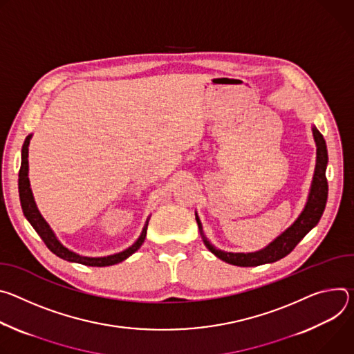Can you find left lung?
Segmentation results:
<instances>
[{
	"label": "left lung",
	"mask_w": 354,
	"mask_h": 354,
	"mask_svg": "<svg viewBox=\"0 0 354 354\" xmlns=\"http://www.w3.org/2000/svg\"><path fill=\"white\" fill-rule=\"evenodd\" d=\"M312 133L317 143V166H315V173H313V180L310 184L308 201L305 204L304 211L297 218V221L287 230H284L280 236L274 239L268 246L253 253H229V252L219 250L214 248L209 243V241L205 238L201 221L197 215H195V219H197V223H198L200 234L205 246L218 259L229 264L241 266V267H253V266L277 261L286 257L288 253H291L292 249L302 241L305 234L319 222L328 200V180H326L328 149H326V142L322 133L315 127L312 128Z\"/></svg>",
	"instance_id": "left-lung-1"
}]
</instances>
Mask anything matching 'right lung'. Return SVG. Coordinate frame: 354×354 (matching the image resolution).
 I'll list each match as a JSON object with an SVG mask.
<instances>
[{
  "label": "right lung",
  "mask_w": 354,
  "mask_h": 354,
  "mask_svg": "<svg viewBox=\"0 0 354 354\" xmlns=\"http://www.w3.org/2000/svg\"><path fill=\"white\" fill-rule=\"evenodd\" d=\"M32 135L26 136L24 146H22V156H21V169H19V178H18V189H19V200H21V207L24 211L25 218L29 221V223L33 226V229L36 230V233L41 236V239L45 242V245L48 246V249L55 253L57 257L71 261V263H80L84 266H91V267H105V266H112V264H118L124 261L125 259H128L129 256H132L145 242L146 238V230H147V225H149V219L146 221L143 230L140 233V236L138 238V241L128 249H125L121 253H115L111 256H105V257H86V256H80L71 250H68L66 246H63L59 239L56 238L55 232L50 229L49 223L44 219V216L39 212L35 200H33V194L30 189V184H29V178H28V146H29V140H30Z\"/></svg>",
  "instance_id": "right-lung-1"
}]
</instances>
